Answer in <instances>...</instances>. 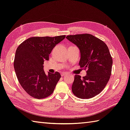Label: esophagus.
I'll return each mask as SVG.
<instances>
[{"label":"esophagus","mask_w":130,"mask_h":130,"mask_svg":"<svg viewBox=\"0 0 130 130\" xmlns=\"http://www.w3.org/2000/svg\"><path fill=\"white\" fill-rule=\"evenodd\" d=\"M67 74H68V73H66V72H63V73H61V75H62V76H64V75H67Z\"/></svg>","instance_id":"34e87169"}]
</instances>
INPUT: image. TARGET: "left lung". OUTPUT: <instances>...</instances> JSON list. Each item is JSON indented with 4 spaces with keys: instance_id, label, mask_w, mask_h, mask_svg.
<instances>
[{
    "instance_id": "8db88e82",
    "label": "left lung",
    "mask_w": 130,
    "mask_h": 130,
    "mask_svg": "<svg viewBox=\"0 0 130 130\" xmlns=\"http://www.w3.org/2000/svg\"><path fill=\"white\" fill-rule=\"evenodd\" d=\"M66 38L79 49L80 67L87 69L83 78L75 75L72 92L82 99L92 98L106 87L111 75L113 59L107 45L92 35H70Z\"/></svg>"
}]
</instances>
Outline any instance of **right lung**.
Listing matches in <instances>:
<instances>
[{
    "instance_id": "add662e5",
    "label": "right lung",
    "mask_w": 130,
    "mask_h": 130,
    "mask_svg": "<svg viewBox=\"0 0 130 130\" xmlns=\"http://www.w3.org/2000/svg\"><path fill=\"white\" fill-rule=\"evenodd\" d=\"M65 37H31L17 48L14 69L20 85L30 96L45 99L54 92L61 76L57 72L46 74L43 69L44 62L48 60L52 49Z\"/></svg>"
}]
</instances>
